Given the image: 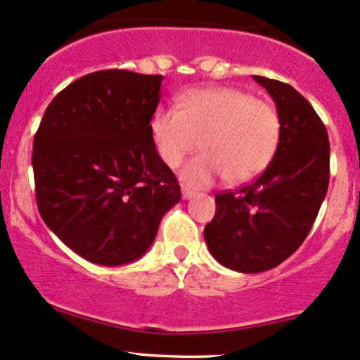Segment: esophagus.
I'll return each mask as SVG.
<instances>
[{
	"instance_id": "34e87169",
	"label": "esophagus",
	"mask_w": 360,
	"mask_h": 360,
	"mask_svg": "<svg viewBox=\"0 0 360 360\" xmlns=\"http://www.w3.org/2000/svg\"><path fill=\"white\" fill-rule=\"evenodd\" d=\"M181 197H184V200H190L193 197V192L188 188H181Z\"/></svg>"
}]
</instances>
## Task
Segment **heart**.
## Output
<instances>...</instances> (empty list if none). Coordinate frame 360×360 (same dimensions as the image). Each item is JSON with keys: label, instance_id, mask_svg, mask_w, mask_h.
Masks as SVG:
<instances>
[{"label": "heart", "instance_id": "1", "mask_svg": "<svg viewBox=\"0 0 360 360\" xmlns=\"http://www.w3.org/2000/svg\"><path fill=\"white\" fill-rule=\"evenodd\" d=\"M152 140L168 167H179L200 140L202 155L185 163L180 179L192 188L208 187L219 176L242 184L272 162L281 141V117L267 101L235 88L195 90L181 96L180 112L153 115Z\"/></svg>", "mask_w": 360, "mask_h": 360}]
</instances>
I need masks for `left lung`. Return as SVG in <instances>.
I'll return each instance as SVG.
<instances>
[{
	"label": "left lung",
	"instance_id": "obj_1",
	"mask_svg": "<svg viewBox=\"0 0 360 360\" xmlns=\"http://www.w3.org/2000/svg\"><path fill=\"white\" fill-rule=\"evenodd\" d=\"M281 117L272 162L252 184L215 197L214 220L203 230L219 264L242 274L277 267L302 245L329 188L330 145L312 105L287 83L254 77Z\"/></svg>",
	"mask_w": 360,
	"mask_h": 360
}]
</instances>
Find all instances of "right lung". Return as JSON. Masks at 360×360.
Returning a JSON list of instances; mask_svg holds the SVG:
<instances>
[{"label":"right lung","instance_id":"add662e5","mask_svg":"<svg viewBox=\"0 0 360 360\" xmlns=\"http://www.w3.org/2000/svg\"><path fill=\"white\" fill-rule=\"evenodd\" d=\"M162 75L103 70L78 78L48 105L33 141L39 215L98 265L143 257L180 185L150 131Z\"/></svg>","mask_w":360,"mask_h":360}]
</instances>
